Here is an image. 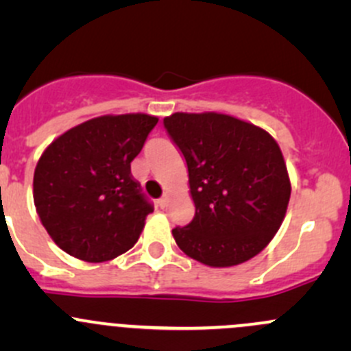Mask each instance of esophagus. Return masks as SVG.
I'll return each mask as SVG.
<instances>
[{
  "label": "esophagus",
  "mask_w": 351,
  "mask_h": 351,
  "mask_svg": "<svg viewBox=\"0 0 351 351\" xmlns=\"http://www.w3.org/2000/svg\"><path fill=\"white\" fill-rule=\"evenodd\" d=\"M168 202H169V195H168V193H165V195H162V197L158 200V205H159V207H161V208H165L166 205H168Z\"/></svg>",
  "instance_id": "1"
}]
</instances>
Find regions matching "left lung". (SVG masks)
<instances>
[{
    "label": "left lung",
    "mask_w": 351,
    "mask_h": 351,
    "mask_svg": "<svg viewBox=\"0 0 351 351\" xmlns=\"http://www.w3.org/2000/svg\"><path fill=\"white\" fill-rule=\"evenodd\" d=\"M189 168L195 217L173 238L186 256L214 268L241 265L268 246L290 200L289 171L265 129L217 112L162 120Z\"/></svg>",
    "instance_id": "obj_1"
}]
</instances>
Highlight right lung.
Returning <instances> with one entry per match:
<instances>
[{
    "instance_id": "right-lung-1",
    "label": "right lung",
    "mask_w": 351,
    "mask_h": 351,
    "mask_svg": "<svg viewBox=\"0 0 351 351\" xmlns=\"http://www.w3.org/2000/svg\"><path fill=\"white\" fill-rule=\"evenodd\" d=\"M158 117L101 115L56 137L34 173V204L52 241L101 263L129 251L153 212L130 175Z\"/></svg>"
}]
</instances>
